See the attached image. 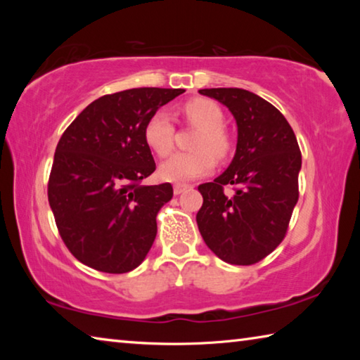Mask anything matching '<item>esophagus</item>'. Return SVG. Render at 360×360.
Wrapping results in <instances>:
<instances>
[{
	"label": "esophagus",
	"mask_w": 360,
	"mask_h": 360,
	"mask_svg": "<svg viewBox=\"0 0 360 360\" xmlns=\"http://www.w3.org/2000/svg\"><path fill=\"white\" fill-rule=\"evenodd\" d=\"M188 188H192V186H188V184H174V193L179 195V193H182L184 191H188Z\"/></svg>",
	"instance_id": "obj_1"
}]
</instances>
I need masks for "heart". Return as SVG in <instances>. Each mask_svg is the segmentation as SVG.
Segmentation results:
<instances>
[{
  "label": "heart",
  "mask_w": 360,
  "mask_h": 360,
  "mask_svg": "<svg viewBox=\"0 0 360 360\" xmlns=\"http://www.w3.org/2000/svg\"><path fill=\"white\" fill-rule=\"evenodd\" d=\"M186 119L198 127L193 141L195 150L178 152L158 168L162 179L184 182L200 178L214 168V155L225 158L231 149L229 133L224 129V112L208 98L188 100L182 106ZM144 141L152 152L165 157L174 146V124L165 111H155L144 125Z\"/></svg>",
  "instance_id": "obj_1"
}]
</instances>
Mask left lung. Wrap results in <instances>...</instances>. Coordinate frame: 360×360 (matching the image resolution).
I'll use <instances>...</instances> for the list:
<instances>
[{"label":"left lung","instance_id":"left-lung-1","mask_svg":"<svg viewBox=\"0 0 360 360\" xmlns=\"http://www.w3.org/2000/svg\"><path fill=\"white\" fill-rule=\"evenodd\" d=\"M230 109L238 143L230 167L198 186L203 205L198 230L219 259L252 265L281 245L298 202L302 152L295 133L278 109L243 89H203ZM233 186L234 193L224 192Z\"/></svg>","mask_w":360,"mask_h":360}]
</instances>
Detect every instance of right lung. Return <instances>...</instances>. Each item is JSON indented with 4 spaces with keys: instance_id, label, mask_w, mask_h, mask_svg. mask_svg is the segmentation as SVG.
I'll return each mask as SVG.
<instances>
[{
    "instance_id": "right-lung-1",
    "label": "right lung",
    "mask_w": 360,
    "mask_h": 360,
    "mask_svg": "<svg viewBox=\"0 0 360 360\" xmlns=\"http://www.w3.org/2000/svg\"><path fill=\"white\" fill-rule=\"evenodd\" d=\"M182 89L141 87L105 95L63 131L47 197L66 248L103 273L131 271L157 235L158 211L173 198L169 182L141 186L155 172L144 125Z\"/></svg>"
}]
</instances>
